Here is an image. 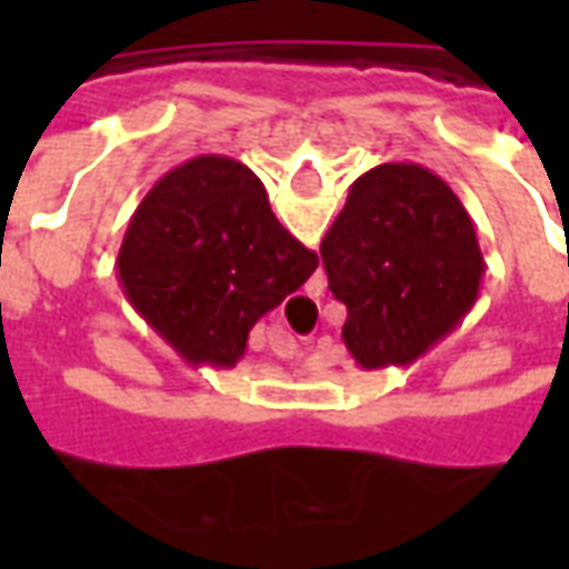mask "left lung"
I'll list each match as a JSON object with an SVG mask.
<instances>
[{
    "label": "left lung",
    "instance_id": "8db88e82",
    "mask_svg": "<svg viewBox=\"0 0 569 569\" xmlns=\"http://www.w3.org/2000/svg\"><path fill=\"white\" fill-rule=\"evenodd\" d=\"M359 369L408 366L472 310L485 273L476 228L451 186L411 161L350 186L320 247Z\"/></svg>",
    "mask_w": 569,
    "mask_h": 569
}]
</instances>
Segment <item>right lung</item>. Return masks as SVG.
Wrapping results in <instances>:
<instances>
[{"label": "right lung", "mask_w": 569, "mask_h": 569, "mask_svg": "<svg viewBox=\"0 0 569 569\" xmlns=\"http://www.w3.org/2000/svg\"><path fill=\"white\" fill-rule=\"evenodd\" d=\"M116 264L130 305L188 362L234 369L249 329L305 286L320 256L277 222L247 163L198 154L151 186Z\"/></svg>", "instance_id": "1"}]
</instances>
